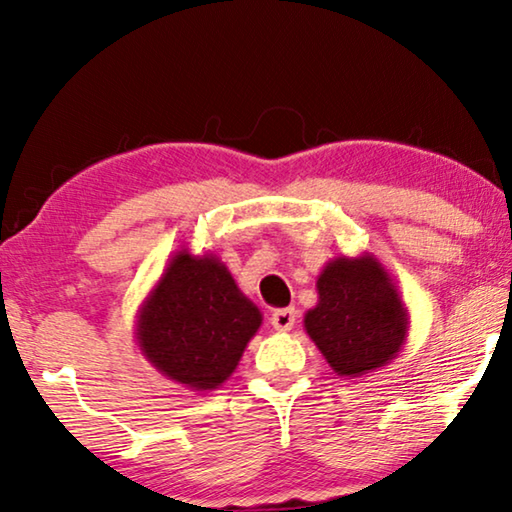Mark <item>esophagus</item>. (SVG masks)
Listing matches in <instances>:
<instances>
[{"label": "esophagus", "mask_w": 512, "mask_h": 512, "mask_svg": "<svg viewBox=\"0 0 512 512\" xmlns=\"http://www.w3.org/2000/svg\"><path fill=\"white\" fill-rule=\"evenodd\" d=\"M295 320H297V311L290 309V306H288V309H277L270 318L272 327L277 329V332H290V329H293V325H295Z\"/></svg>", "instance_id": "34e87169"}]
</instances>
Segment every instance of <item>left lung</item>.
I'll return each instance as SVG.
<instances>
[{
  "instance_id": "1",
  "label": "left lung",
  "mask_w": 512,
  "mask_h": 512,
  "mask_svg": "<svg viewBox=\"0 0 512 512\" xmlns=\"http://www.w3.org/2000/svg\"><path fill=\"white\" fill-rule=\"evenodd\" d=\"M318 304L304 329L341 377L387 366L410 336V313L391 274L373 254L336 256L316 281Z\"/></svg>"
}]
</instances>
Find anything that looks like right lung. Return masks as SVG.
<instances>
[{
    "label": "right lung",
    "mask_w": 512,
    "mask_h": 512,
    "mask_svg": "<svg viewBox=\"0 0 512 512\" xmlns=\"http://www.w3.org/2000/svg\"><path fill=\"white\" fill-rule=\"evenodd\" d=\"M135 341L171 382L208 393L238 368L263 313L215 254L180 247L137 309Z\"/></svg>",
    "instance_id": "obj_1"
}]
</instances>
